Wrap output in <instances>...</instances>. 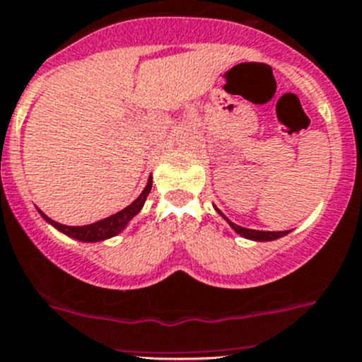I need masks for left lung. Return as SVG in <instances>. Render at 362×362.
I'll use <instances>...</instances> for the list:
<instances>
[{
	"mask_svg": "<svg viewBox=\"0 0 362 362\" xmlns=\"http://www.w3.org/2000/svg\"><path fill=\"white\" fill-rule=\"evenodd\" d=\"M214 209H216V207H214ZM216 211H218V209H216ZM218 213H220V211H218ZM220 216L223 218V220L227 221L228 225H230V228L235 232V234H239V235H241V238H245V239H250V241H262V243H266V241H274V239H280V238H284V235L288 234V230L266 232V230H253V228L239 227V225L232 223V221L228 220V218H225L221 213H220Z\"/></svg>",
	"mask_w": 362,
	"mask_h": 362,
	"instance_id": "1",
	"label": "left lung"
}]
</instances>
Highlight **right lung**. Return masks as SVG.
Returning <instances> with one entry per match:
<instances>
[{
	"label": "right lung",
	"instance_id": "right-lung-1",
	"mask_svg": "<svg viewBox=\"0 0 362 362\" xmlns=\"http://www.w3.org/2000/svg\"><path fill=\"white\" fill-rule=\"evenodd\" d=\"M151 186H153V177L149 176V180H148V182H146L142 193L134 200V202L130 204V206H127L124 209H121L119 213L110 214V216L103 218V220L95 221V223H89V225H81V227H70V225L58 223V221L51 220L47 214L42 213L40 209H38V213H40V216L44 218L49 225H52L56 230H59L61 234L68 235V238L75 239V241L100 243V241H105V239H110V238H114V235L121 234V232L128 227V223H130V221L134 220L139 213H141L142 207H144L146 199H148L149 192H151Z\"/></svg>",
	"mask_w": 362,
	"mask_h": 362
}]
</instances>
